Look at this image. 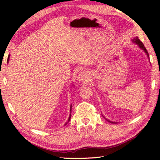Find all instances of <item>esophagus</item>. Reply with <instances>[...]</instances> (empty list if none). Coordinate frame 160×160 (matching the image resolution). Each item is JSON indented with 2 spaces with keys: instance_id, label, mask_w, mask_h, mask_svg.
I'll return each mask as SVG.
<instances>
[{
  "instance_id": "1",
  "label": "esophagus",
  "mask_w": 160,
  "mask_h": 160,
  "mask_svg": "<svg viewBox=\"0 0 160 160\" xmlns=\"http://www.w3.org/2000/svg\"><path fill=\"white\" fill-rule=\"evenodd\" d=\"M89 77V74L87 72H81L78 75V77H77V80L79 81H85L86 79H88Z\"/></svg>"
}]
</instances>
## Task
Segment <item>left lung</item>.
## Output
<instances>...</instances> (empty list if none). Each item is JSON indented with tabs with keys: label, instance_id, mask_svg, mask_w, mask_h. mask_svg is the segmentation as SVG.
I'll return each instance as SVG.
<instances>
[{
	"label": "left lung",
	"instance_id": "obj_1",
	"mask_svg": "<svg viewBox=\"0 0 160 160\" xmlns=\"http://www.w3.org/2000/svg\"><path fill=\"white\" fill-rule=\"evenodd\" d=\"M132 41L133 42L135 43V44H136V45L139 47V49H141L142 50H143V51H144V52L146 53V55H147V57H148V59H149V56L148 52V51H147V50H146V47H144V45H143V44L142 43V42L139 39L138 37H134V38H133V39H132ZM103 117L106 120H107L108 122H109V123H118V122H111V121H110V120L108 119L107 118H105L103 115Z\"/></svg>",
	"mask_w": 160,
	"mask_h": 160
}]
</instances>
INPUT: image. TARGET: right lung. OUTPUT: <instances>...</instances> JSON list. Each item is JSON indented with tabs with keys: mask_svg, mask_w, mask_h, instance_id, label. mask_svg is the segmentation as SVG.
<instances>
[{
	"mask_svg": "<svg viewBox=\"0 0 160 160\" xmlns=\"http://www.w3.org/2000/svg\"><path fill=\"white\" fill-rule=\"evenodd\" d=\"M9 58H10V55H8V61H9ZM71 87H72V86H71ZM71 108H72V105H70V114H69V119H68V120H67V123H65L64 125H67V123H69V122L70 119H71Z\"/></svg>",
	"mask_w": 160,
	"mask_h": 160,
	"instance_id": "right-lung-1",
	"label": "right lung"
}]
</instances>
